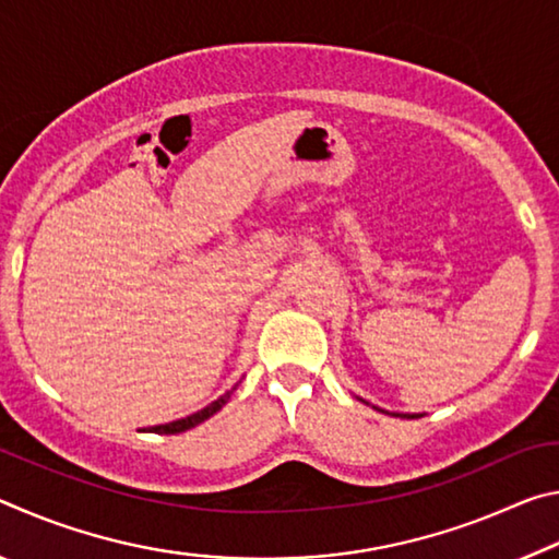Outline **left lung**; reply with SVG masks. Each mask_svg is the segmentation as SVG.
<instances>
[{"instance_id":"left-lung-1","label":"left lung","mask_w":559,"mask_h":559,"mask_svg":"<svg viewBox=\"0 0 559 559\" xmlns=\"http://www.w3.org/2000/svg\"><path fill=\"white\" fill-rule=\"evenodd\" d=\"M359 402H365V400H359ZM367 404V402H365ZM377 409V406H374ZM380 412H384V409H380ZM386 414V412H384ZM394 416H404V419H419V416H424V414H394Z\"/></svg>"}]
</instances>
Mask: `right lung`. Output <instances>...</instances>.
I'll return each instance as SVG.
<instances>
[{
  "label": "right lung",
  "mask_w": 559,
  "mask_h": 559,
  "mask_svg": "<svg viewBox=\"0 0 559 559\" xmlns=\"http://www.w3.org/2000/svg\"><path fill=\"white\" fill-rule=\"evenodd\" d=\"M231 392H234V390H231ZM231 392L222 394L219 400L212 402V404H206L204 409H200V412L185 416V419H177V421H169V424H157V427H150V429H145V431H150V433H182V431H187V429H194L197 424L206 421V419H210V416H214L216 412H219L222 406L231 400Z\"/></svg>",
  "instance_id": "obj_1"
}]
</instances>
